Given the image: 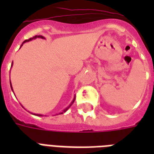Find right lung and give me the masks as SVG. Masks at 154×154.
Returning <instances> with one entry per match:
<instances>
[{
  "label": "right lung",
  "mask_w": 154,
  "mask_h": 154,
  "mask_svg": "<svg viewBox=\"0 0 154 154\" xmlns=\"http://www.w3.org/2000/svg\"><path fill=\"white\" fill-rule=\"evenodd\" d=\"M36 38H42V39H45V37H42V36H35V37H32V38H29V39H28V40H25V42H23L22 43V45H20V47L22 46L23 45V44H24V43H25V42H29V41H32V39H36ZM12 65H13V64H12ZM10 86H11V89H12V90H13V87H12V84H11V82H10ZM74 101H75V97H74V98H73V100H72V102H71V104H70L69 105V106H68L67 108H66V109H65L63 110V112H60V114H61V113H63V112H66V111H67L68 109H69V107L70 106H71V105H72V103L74 102ZM37 115V116H42V114H36Z\"/></svg>",
  "instance_id": "add662e5"
}]
</instances>
